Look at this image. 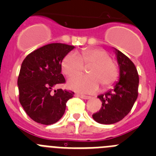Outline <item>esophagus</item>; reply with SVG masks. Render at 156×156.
I'll use <instances>...</instances> for the list:
<instances>
[{"label":"esophagus","mask_w":156,"mask_h":156,"mask_svg":"<svg viewBox=\"0 0 156 156\" xmlns=\"http://www.w3.org/2000/svg\"><path fill=\"white\" fill-rule=\"evenodd\" d=\"M76 96H77V97L81 98H83V99H86V100H87V99H90V96H86V95L80 94H76Z\"/></svg>","instance_id":"esophagus-1"}]
</instances>
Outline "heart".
Returning <instances> with one entry per match:
<instances>
[{
    "label": "heart",
    "mask_w": 156,
    "mask_h": 156,
    "mask_svg": "<svg viewBox=\"0 0 156 156\" xmlns=\"http://www.w3.org/2000/svg\"><path fill=\"white\" fill-rule=\"evenodd\" d=\"M85 66H91L88 69L89 76L75 75L67 81V87L75 91L83 94H93L100 87L108 88L113 85L119 76L116 64L111 59L107 51L100 48H87L80 55L76 52L68 54L62 62L64 74L70 76L79 73Z\"/></svg>",
    "instance_id": "obj_1"
}]
</instances>
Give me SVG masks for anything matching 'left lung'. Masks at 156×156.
<instances>
[{"label": "left lung", "mask_w": 156, "mask_h": 156, "mask_svg": "<svg viewBox=\"0 0 156 156\" xmlns=\"http://www.w3.org/2000/svg\"><path fill=\"white\" fill-rule=\"evenodd\" d=\"M119 67L118 81L113 89L98 96L102 106L92 117L101 124H112L129 113L138 95L139 76L134 64L120 51L114 48Z\"/></svg>", "instance_id": "8db88e82"}]
</instances>
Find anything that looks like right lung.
I'll return each mask as SVG.
<instances>
[{
  "label": "right lung",
  "mask_w": 156,
  "mask_h": 156,
  "mask_svg": "<svg viewBox=\"0 0 156 156\" xmlns=\"http://www.w3.org/2000/svg\"><path fill=\"white\" fill-rule=\"evenodd\" d=\"M75 47L60 43L38 48L26 57L18 78L19 101L27 115L38 123L51 125L61 119L72 91L57 89L65 83L62 62Z\"/></svg>",
  "instance_id": "add662e5"
}]
</instances>
